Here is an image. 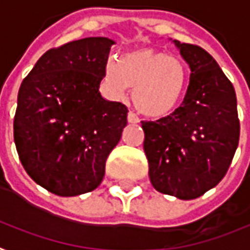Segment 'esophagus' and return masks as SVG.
<instances>
[{
  "label": "esophagus",
  "instance_id": "esophagus-1",
  "mask_svg": "<svg viewBox=\"0 0 250 250\" xmlns=\"http://www.w3.org/2000/svg\"><path fill=\"white\" fill-rule=\"evenodd\" d=\"M127 120H128V123H140V119L138 116L134 113V112H128V115H127Z\"/></svg>",
  "mask_w": 250,
  "mask_h": 250
}]
</instances>
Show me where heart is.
<instances>
[{
	"mask_svg": "<svg viewBox=\"0 0 250 250\" xmlns=\"http://www.w3.org/2000/svg\"><path fill=\"white\" fill-rule=\"evenodd\" d=\"M105 79L113 94L133 90L135 108L149 117H165L178 106L188 83V70L177 56L153 48H138L109 62Z\"/></svg>",
	"mask_w": 250,
	"mask_h": 250,
	"instance_id": "1",
	"label": "heart"
}]
</instances>
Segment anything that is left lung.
Here are the masks:
<instances>
[{
	"label": "left lung",
	"instance_id": "left-lung-1",
	"mask_svg": "<svg viewBox=\"0 0 250 250\" xmlns=\"http://www.w3.org/2000/svg\"><path fill=\"white\" fill-rule=\"evenodd\" d=\"M174 44L189 65V84L170 116L142 122L144 151L153 188L188 201L226 176L239 141V119L235 90L213 56L194 44Z\"/></svg>",
	"mask_w": 250,
	"mask_h": 250
}]
</instances>
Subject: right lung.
<instances>
[{
	"label": "right lung",
	"instance_id": "obj_1",
	"mask_svg": "<svg viewBox=\"0 0 250 250\" xmlns=\"http://www.w3.org/2000/svg\"><path fill=\"white\" fill-rule=\"evenodd\" d=\"M113 44L88 37L51 48L21 84L16 151L27 174L52 194L94 191L127 125V106L99 92Z\"/></svg>",
	"mask_w": 250,
	"mask_h": 250
}]
</instances>
